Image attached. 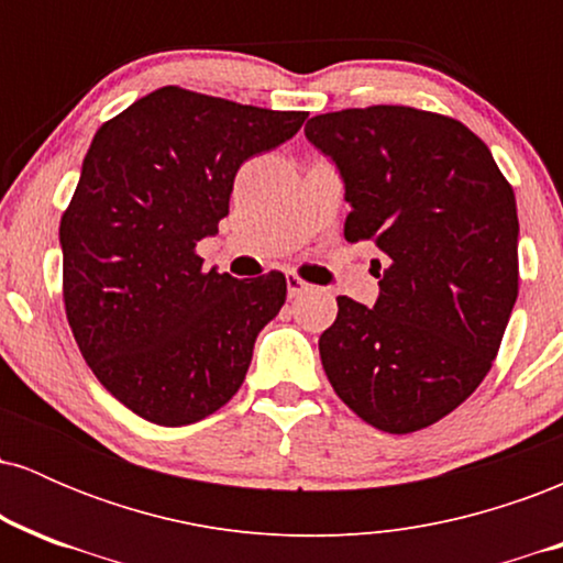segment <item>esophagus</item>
<instances>
[{
  "mask_svg": "<svg viewBox=\"0 0 563 563\" xmlns=\"http://www.w3.org/2000/svg\"><path fill=\"white\" fill-rule=\"evenodd\" d=\"M286 286H288L290 299H296V296H301L303 290H309V283H303L299 275H286Z\"/></svg>",
  "mask_w": 563,
  "mask_h": 563,
  "instance_id": "34e87169",
  "label": "esophagus"
}]
</instances>
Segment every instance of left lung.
Masks as SVG:
<instances>
[{
	"mask_svg": "<svg viewBox=\"0 0 563 563\" xmlns=\"http://www.w3.org/2000/svg\"><path fill=\"white\" fill-rule=\"evenodd\" d=\"M352 206L344 238L373 243L378 301L339 296L320 360L365 423L410 434L466 402L493 367L519 296L514 187L450 115L346 108L307 121Z\"/></svg>",
	"mask_w": 563,
	"mask_h": 563,
	"instance_id": "8db88e82",
	"label": "left lung"
}]
</instances>
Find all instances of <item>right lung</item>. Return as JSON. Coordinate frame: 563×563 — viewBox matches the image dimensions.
<instances>
[{"mask_svg": "<svg viewBox=\"0 0 563 563\" xmlns=\"http://www.w3.org/2000/svg\"><path fill=\"white\" fill-rule=\"evenodd\" d=\"M303 119L161 87L97 129L60 219L63 301L97 380L145 421L187 426L228 405L286 303L283 273H206L196 245L230 214L243 161Z\"/></svg>", "mask_w": 563, "mask_h": 563, "instance_id": "add662e5", "label": "right lung"}]
</instances>
